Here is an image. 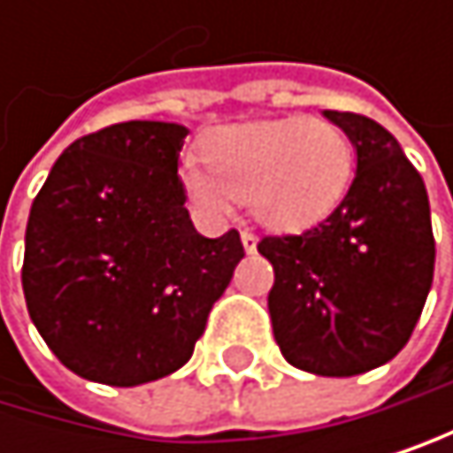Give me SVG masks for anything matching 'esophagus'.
<instances>
[{
    "instance_id": "esophagus-1",
    "label": "esophagus",
    "mask_w": 453,
    "mask_h": 453,
    "mask_svg": "<svg viewBox=\"0 0 453 453\" xmlns=\"http://www.w3.org/2000/svg\"><path fill=\"white\" fill-rule=\"evenodd\" d=\"M242 244H244L247 252H255L257 250V236L252 231H242Z\"/></svg>"
}]
</instances>
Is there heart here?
Segmentation results:
<instances>
[{
  "mask_svg": "<svg viewBox=\"0 0 453 453\" xmlns=\"http://www.w3.org/2000/svg\"><path fill=\"white\" fill-rule=\"evenodd\" d=\"M203 165L184 163L181 184L206 214L247 201L277 231H302L332 214L353 179V143L328 119H260L219 127L203 141Z\"/></svg>",
  "mask_w": 453,
  "mask_h": 453,
  "instance_id": "b5f03b06",
  "label": "heart"
}]
</instances>
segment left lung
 I'll return each mask as SVG.
<instances>
[{
    "label": "left lung",
    "mask_w": 453,
    "mask_h": 453,
    "mask_svg": "<svg viewBox=\"0 0 453 453\" xmlns=\"http://www.w3.org/2000/svg\"><path fill=\"white\" fill-rule=\"evenodd\" d=\"M356 146L342 203L299 236H264L274 266L269 315L288 364L312 375L370 372L403 350L434 274L421 173L375 119L323 111Z\"/></svg>",
    "instance_id": "obj_1"
}]
</instances>
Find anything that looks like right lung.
<instances>
[{
    "instance_id": "add662e5",
    "label": "right lung",
    "mask_w": 453,
    "mask_h": 453,
    "mask_svg": "<svg viewBox=\"0 0 453 453\" xmlns=\"http://www.w3.org/2000/svg\"><path fill=\"white\" fill-rule=\"evenodd\" d=\"M187 127L121 121L73 141L37 193L24 296L45 345L75 375L141 386L189 361L244 257L239 231L206 239L184 209Z\"/></svg>"
}]
</instances>
